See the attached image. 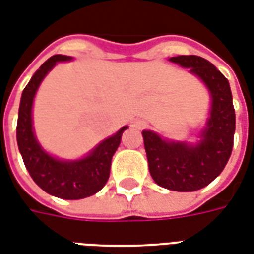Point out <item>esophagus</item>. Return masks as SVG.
Returning a JSON list of instances; mask_svg holds the SVG:
<instances>
[{
    "label": "esophagus",
    "mask_w": 254,
    "mask_h": 254,
    "mask_svg": "<svg viewBox=\"0 0 254 254\" xmlns=\"http://www.w3.org/2000/svg\"><path fill=\"white\" fill-rule=\"evenodd\" d=\"M135 127H138V128H140L142 126H143V123H140V122H135Z\"/></svg>",
    "instance_id": "esophagus-1"
}]
</instances>
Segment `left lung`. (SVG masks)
Wrapping results in <instances>:
<instances>
[{"label": "left lung", "instance_id": "1", "mask_svg": "<svg viewBox=\"0 0 254 254\" xmlns=\"http://www.w3.org/2000/svg\"><path fill=\"white\" fill-rule=\"evenodd\" d=\"M169 61L190 68L204 82L212 99L211 116L196 145L165 140L147 129L142 135L153 180L166 190L192 192L208 186L225 169L233 150L236 112L229 81L211 62L197 55Z\"/></svg>", "mask_w": 254, "mask_h": 254}]
</instances>
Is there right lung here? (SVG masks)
Segmentation results:
<instances>
[{
	"mask_svg": "<svg viewBox=\"0 0 254 254\" xmlns=\"http://www.w3.org/2000/svg\"><path fill=\"white\" fill-rule=\"evenodd\" d=\"M71 57L54 55L44 62L25 86L21 94L16 135L24 165L32 180L47 193L66 200H77L97 193L108 181L111 161L119 147L127 126L96 146L86 157L75 161L58 160L46 153L36 140L32 127V104L39 85L57 62Z\"/></svg>",
	"mask_w": 254,
	"mask_h": 254,
	"instance_id": "right-lung-1",
	"label": "right lung"
}]
</instances>
